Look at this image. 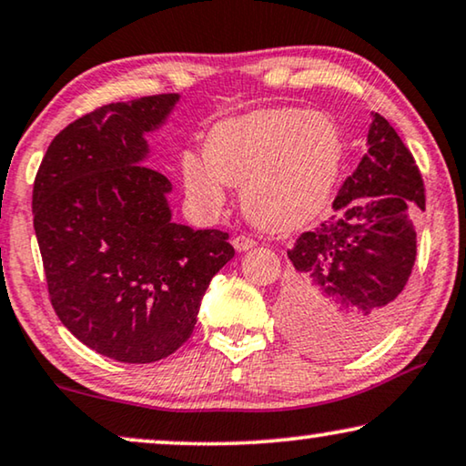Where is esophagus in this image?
<instances>
[{"mask_svg":"<svg viewBox=\"0 0 466 466\" xmlns=\"http://www.w3.org/2000/svg\"><path fill=\"white\" fill-rule=\"evenodd\" d=\"M232 245L236 251H248V248L255 247V240L248 238V236H245V234H240V236H234Z\"/></svg>","mask_w":466,"mask_h":466,"instance_id":"1","label":"esophagus"}]
</instances>
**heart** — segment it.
I'll use <instances>...</instances> for the list:
<instances>
[{
  "instance_id": "heart-1",
  "label": "heart",
  "mask_w": 466,
  "mask_h": 466,
  "mask_svg": "<svg viewBox=\"0 0 466 466\" xmlns=\"http://www.w3.org/2000/svg\"><path fill=\"white\" fill-rule=\"evenodd\" d=\"M205 160L181 158L187 194L207 211L224 205L226 186H242V211L266 232H291L323 211L344 143L336 120L296 107L228 117L208 130Z\"/></svg>"
}]
</instances>
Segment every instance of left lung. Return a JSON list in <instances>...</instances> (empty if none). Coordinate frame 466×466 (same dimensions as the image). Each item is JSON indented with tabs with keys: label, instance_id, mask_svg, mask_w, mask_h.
<instances>
[{
	"label": "left lung",
	"instance_id": "8db88e82",
	"mask_svg": "<svg viewBox=\"0 0 466 466\" xmlns=\"http://www.w3.org/2000/svg\"><path fill=\"white\" fill-rule=\"evenodd\" d=\"M424 183L397 130L373 114L367 154L346 177L329 219L304 232L293 264L283 325L314 357L346 359L370 349L401 312L416 261L414 213Z\"/></svg>",
	"mask_w": 466,
	"mask_h": 466
}]
</instances>
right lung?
<instances>
[{"mask_svg":"<svg viewBox=\"0 0 466 466\" xmlns=\"http://www.w3.org/2000/svg\"><path fill=\"white\" fill-rule=\"evenodd\" d=\"M179 95L109 103L48 146L34 228L52 308L103 357L160 361L192 336L208 283L234 258L228 232L175 224L170 181L146 167V135Z\"/></svg>","mask_w":466,"mask_h":466,"instance_id":"1","label":"right lung"}]
</instances>
